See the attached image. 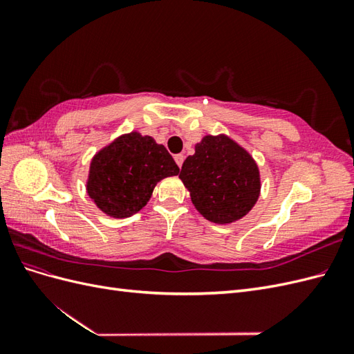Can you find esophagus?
I'll use <instances>...</instances> for the list:
<instances>
[{
    "label": "esophagus",
    "mask_w": 354,
    "mask_h": 354,
    "mask_svg": "<svg viewBox=\"0 0 354 354\" xmlns=\"http://www.w3.org/2000/svg\"><path fill=\"white\" fill-rule=\"evenodd\" d=\"M174 159H176V162H177V165H178V167L181 168V165H183V160H185V156L180 153V155H176V156H174Z\"/></svg>",
    "instance_id": "34e87169"
}]
</instances>
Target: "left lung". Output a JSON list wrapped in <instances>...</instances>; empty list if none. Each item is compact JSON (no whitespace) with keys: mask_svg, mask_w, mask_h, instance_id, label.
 <instances>
[{"mask_svg":"<svg viewBox=\"0 0 354 354\" xmlns=\"http://www.w3.org/2000/svg\"><path fill=\"white\" fill-rule=\"evenodd\" d=\"M192 203L211 223L243 218L259 201L260 169L252 155L226 134L205 136L178 174Z\"/></svg>","mask_w":354,"mask_h":354,"instance_id":"8db88e82","label":"left lung"}]
</instances>
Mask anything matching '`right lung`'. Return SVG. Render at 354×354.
Instances as JSON below:
<instances>
[{
    "label": "right lung",
    "mask_w": 354,
    "mask_h": 354,
    "mask_svg": "<svg viewBox=\"0 0 354 354\" xmlns=\"http://www.w3.org/2000/svg\"><path fill=\"white\" fill-rule=\"evenodd\" d=\"M178 171L164 145L131 131L93 156L85 187L106 216L125 218L146 207L160 180L177 176Z\"/></svg>",
    "instance_id": "obj_1"
}]
</instances>
